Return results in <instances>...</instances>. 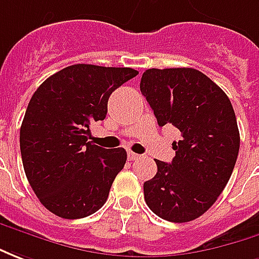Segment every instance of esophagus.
Instances as JSON below:
<instances>
[{
	"label": "esophagus",
	"mask_w": 259,
	"mask_h": 259,
	"mask_svg": "<svg viewBox=\"0 0 259 259\" xmlns=\"http://www.w3.org/2000/svg\"><path fill=\"white\" fill-rule=\"evenodd\" d=\"M139 157H141V155H138V153H134L131 150L128 152V159H130V160H137Z\"/></svg>",
	"instance_id": "34e87169"
}]
</instances>
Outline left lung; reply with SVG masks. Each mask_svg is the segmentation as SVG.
Instances as JSON below:
<instances>
[{
    "label": "left lung",
    "mask_w": 259,
    "mask_h": 259,
    "mask_svg": "<svg viewBox=\"0 0 259 259\" xmlns=\"http://www.w3.org/2000/svg\"><path fill=\"white\" fill-rule=\"evenodd\" d=\"M141 92L159 126L171 124L181 133L171 163L156 159L157 173L145 181L146 205L164 221H194L216 202L237 160L240 133L232 103L194 68L146 69Z\"/></svg>",
    "instance_id": "1"
}]
</instances>
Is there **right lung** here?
<instances>
[{"label":"right lung","instance_id":"1","mask_svg":"<svg viewBox=\"0 0 259 259\" xmlns=\"http://www.w3.org/2000/svg\"><path fill=\"white\" fill-rule=\"evenodd\" d=\"M137 75L133 68L75 64L33 93L21 126L22 163L38 201L57 216L86 218L107 201L126 152L88 142L89 125L106 118L110 95Z\"/></svg>","mask_w":259,"mask_h":259}]
</instances>
